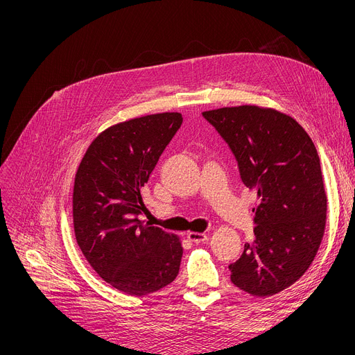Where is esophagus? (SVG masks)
Wrapping results in <instances>:
<instances>
[{"mask_svg": "<svg viewBox=\"0 0 355 355\" xmlns=\"http://www.w3.org/2000/svg\"><path fill=\"white\" fill-rule=\"evenodd\" d=\"M187 238L194 242V243H201V242H207L208 241V235L207 234H201V232H189L187 234Z\"/></svg>", "mask_w": 355, "mask_h": 355, "instance_id": "34e87169", "label": "esophagus"}]
</instances>
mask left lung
Wrapping results in <instances>:
<instances>
[{"mask_svg":"<svg viewBox=\"0 0 355 355\" xmlns=\"http://www.w3.org/2000/svg\"><path fill=\"white\" fill-rule=\"evenodd\" d=\"M235 154L243 184L256 189L253 242L230 265L243 292L269 297L310 268L324 236L327 194L320 158L304 128L272 107L202 112Z\"/></svg>","mask_w":355,"mask_h":355,"instance_id":"obj_1","label":"left lung"}]
</instances>
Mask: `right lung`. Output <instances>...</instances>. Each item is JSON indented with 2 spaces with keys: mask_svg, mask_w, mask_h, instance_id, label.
<instances>
[{
  "mask_svg": "<svg viewBox=\"0 0 355 355\" xmlns=\"http://www.w3.org/2000/svg\"><path fill=\"white\" fill-rule=\"evenodd\" d=\"M182 123L178 112L128 119L103 130L87 147L73 184L76 242L105 282L144 296L178 275L182 242L137 215L143 187Z\"/></svg>",
  "mask_w": 355,
  "mask_h": 355,
  "instance_id": "1",
  "label": "right lung"
}]
</instances>
